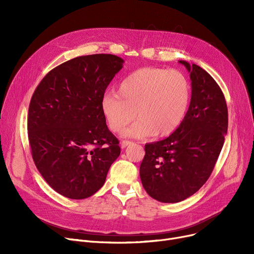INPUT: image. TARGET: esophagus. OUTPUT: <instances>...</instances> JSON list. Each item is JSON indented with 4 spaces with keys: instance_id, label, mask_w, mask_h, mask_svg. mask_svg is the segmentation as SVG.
I'll list each match as a JSON object with an SVG mask.
<instances>
[{
    "instance_id": "34e87169",
    "label": "esophagus",
    "mask_w": 254,
    "mask_h": 254,
    "mask_svg": "<svg viewBox=\"0 0 254 254\" xmlns=\"http://www.w3.org/2000/svg\"><path fill=\"white\" fill-rule=\"evenodd\" d=\"M132 142H130V141H127V140H124V141H122V143H120V147L122 148H126L127 146H128L129 144H131Z\"/></svg>"
}]
</instances>
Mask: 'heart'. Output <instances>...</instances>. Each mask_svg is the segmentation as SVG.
Segmentation results:
<instances>
[{
  "label": "heart",
  "mask_w": 254,
  "mask_h": 254,
  "mask_svg": "<svg viewBox=\"0 0 254 254\" xmlns=\"http://www.w3.org/2000/svg\"><path fill=\"white\" fill-rule=\"evenodd\" d=\"M190 89L186 77L177 70L145 66L127 75L116 92H108L101 109L108 127L122 131L136 117L138 122L125 136L164 137L176 130L188 113Z\"/></svg>",
  "instance_id": "1"
}]
</instances>
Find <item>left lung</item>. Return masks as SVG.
Instances as JSON below:
<instances>
[{"mask_svg":"<svg viewBox=\"0 0 254 254\" xmlns=\"http://www.w3.org/2000/svg\"><path fill=\"white\" fill-rule=\"evenodd\" d=\"M179 63L190 73V108L172 135L145 145L140 166L143 188L162 203L181 202L202 188L228 132V107L219 85L201 66Z\"/></svg>","mask_w":254,"mask_h":254,"instance_id":"left-lung-1","label":"left lung"}]
</instances>
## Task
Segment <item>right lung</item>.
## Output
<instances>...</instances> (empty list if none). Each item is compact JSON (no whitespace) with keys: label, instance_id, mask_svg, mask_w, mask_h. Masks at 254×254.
Returning a JSON list of instances; mask_svg holds the SVG:
<instances>
[{"label":"right lung","instance_id":"obj_1","mask_svg":"<svg viewBox=\"0 0 254 254\" xmlns=\"http://www.w3.org/2000/svg\"><path fill=\"white\" fill-rule=\"evenodd\" d=\"M123 64L113 55L78 57L48 72L33 93L28 116L31 153L50 188L65 197L96 193L120 154L101 101Z\"/></svg>","mask_w":254,"mask_h":254}]
</instances>
